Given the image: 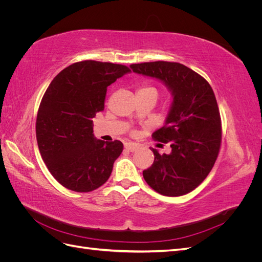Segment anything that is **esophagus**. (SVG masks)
<instances>
[{"instance_id":"1","label":"esophagus","mask_w":262,"mask_h":262,"mask_svg":"<svg viewBox=\"0 0 262 262\" xmlns=\"http://www.w3.org/2000/svg\"><path fill=\"white\" fill-rule=\"evenodd\" d=\"M124 147L125 149L130 150V152H134V150L137 149L138 145L136 143H132V142H126V143H124Z\"/></svg>"}]
</instances>
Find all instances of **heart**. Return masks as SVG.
Masks as SVG:
<instances>
[{
    "label": "heart",
    "mask_w": 262,
    "mask_h": 262,
    "mask_svg": "<svg viewBox=\"0 0 262 262\" xmlns=\"http://www.w3.org/2000/svg\"><path fill=\"white\" fill-rule=\"evenodd\" d=\"M138 93H155V94H157L155 87L150 86V85H142L138 90Z\"/></svg>",
    "instance_id": "b5f03b06"
}]
</instances>
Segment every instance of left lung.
<instances>
[{"label":"left lung","mask_w":262,"mask_h":262,"mask_svg":"<svg viewBox=\"0 0 262 262\" xmlns=\"http://www.w3.org/2000/svg\"><path fill=\"white\" fill-rule=\"evenodd\" d=\"M130 68L163 81L173 96L165 125L152 134L155 141L169 143L171 153L161 155L152 148L154 162L143 177L163 195L187 194L208 177L220 153L222 121L215 95L204 77L178 62H144Z\"/></svg>","instance_id":"left-lung-1"}]
</instances>
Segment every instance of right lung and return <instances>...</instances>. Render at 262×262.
<instances>
[{"mask_svg":"<svg viewBox=\"0 0 262 262\" xmlns=\"http://www.w3.org/2000/svg\"><path fill=\"white\" fill-rule=\"evenodd\" d=\"M130 71L85 60L62 70L47 89L37 114V143L47 168L67 189L90 192L112 175L123 144L95 139L93 118L105 108L107 87Z\"/></svg>","mask_w":262,"mask_h":262,"instance_id":"right-lung-1","label":"right lung"}]
</instances>
